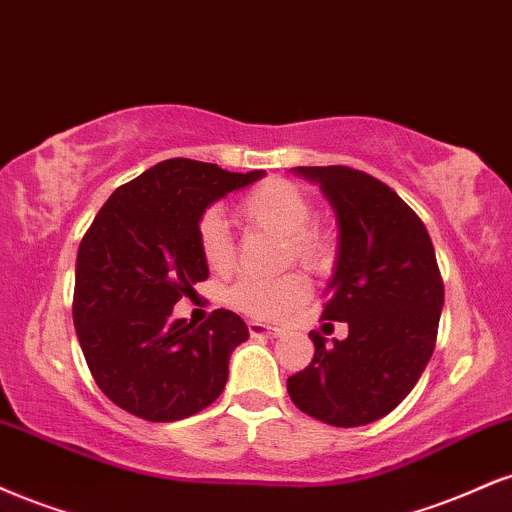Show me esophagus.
<instances>
[{
	"label": "esophagus",
	"instance_id": "1",
	"mask_svg": "<svg viewBox=\"0 0 512 512\" xmlns=\"http://www.w3.org/2000/svg\"><path fill=\"white\" fill-rule=\"evenodd\" d=\"M248 331L250 336H281V329L262 322H248Z\"/></svg>",
	"mask_w": 512,
	"mask_h": 512
}]
</instances>
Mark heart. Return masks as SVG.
<instances>
[{
	"label": "heart",
	"instance_id": "1",
	"mask_svg": "<svg viewBox=\"0 0 512 512\" xmlns=\"http://www.w3.org/2000/svg\"><path fill=\"white\" fill-rule=\"evenodd\" d=\"M312 202L307 193L286 178H267L248 195L240 197L238 217L252 229H262L286 240V260L300 262L312 272H322L331 262V238L310 224ZM197 245L212 272L233 267V240L217 209H207L197 221ZM310 283L303 274L291 272L279 279H240L226 291L233 310L260 319H276L307 298Z\"/></svg>",
	"mask_w": 512,
	"mask_h": 512
}]
</instances>
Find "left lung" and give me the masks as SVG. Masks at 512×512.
Returning a JSON list of instances; mask_svg holds the SVG:
<instances>
[{"label": "left lung", "mask_w": 512, "mask_h": 512, "mask_svg": "<svg viewBox=\"0 0 512 512\" xmlns=\"http://www.w3.org/2000/svg\"><path fill=\"white\" fill-rule=\"evenodd\" d=\"M319 183L336 212L338 252L322 317L346 322L348 338L288 377V396L331 427H362L396 408L436 346L443 281L422 219L379 178L350 166H295Z\"/></svg>", "instance_id": "8db88e82"}]
</instances>
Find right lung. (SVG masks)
<instances>
[{
	"label": "right lung",
	"mask_w": 512,
	"mask_h": 512,
	"mask_svg": "<svg viewBox=\"0 0 512 512\" xmlns=\"http://www.w3.org/2000/svg\"><path fill=\"white\" fill-rule=\"evenodd\" d=\"M262 176L166 159L116 188L80 240L73 324L97 386L121 410L176 422L224 391L248 326L231 310L200 326L171 310L209 276L197 245L205 209Z\"/></svg>",
	"instance_id": "1"
}]
</instances>
